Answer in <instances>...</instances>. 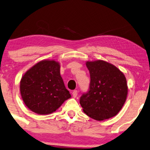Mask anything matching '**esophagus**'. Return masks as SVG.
<instances>
[{
	"mask_svg": "<svg viewBox=\"0 0 150 150\" xmlns=\"http://www.w3.org/2000/svg\"><path fill=\"white\" fill-rule=\"evenodd\" d=\"M77 93H77V91H76V90L73 91V98H76L77 96Z\"/></svg>",
	"mask_w": 150,
	"mask_h": 150,
	"instance_id": "esophagus-1",
	"label": "esophagus"
}]
</instances>
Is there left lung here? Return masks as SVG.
I'll list each match as a JSON object with an SVG mask.
<instances>
[{
  "label": "left lung",
  "mask_w": 150,
  "mask_h": 150,
  "mask_svg": "<svg viewBox=\"0 0 150 150\" xmlns=\"http://www.w3.org/2000/svg\"><path fill=\"white\" fill-rule=\"evenodd\" d=\"M86 65L91 82L88 92L80 98L83 111L98 121L115 116L127 97L128 86L124 73L103 60L87 61Z\"/></svg>",
  "instance_id": "8db88e82"
}]
</instances>
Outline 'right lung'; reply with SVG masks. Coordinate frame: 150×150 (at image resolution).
<instances>
[{
  "label": "right lung",
  "mask_w": 150,
  "mask_h": 150,
  "mask_svg": "<svg viewBox=\"0 0 150 150\" xmlns=\"http://www.w3.org/2000/svg\"><path fill=\"white\" fill-rule=\"evenodd\" d=\"M20 92L25 105L37 114L48 115L71 97L60 75V64L45 59L28 69L20 81Z\"/></svg>",
  "instance_id": "obj_1"
}]
</instances>
